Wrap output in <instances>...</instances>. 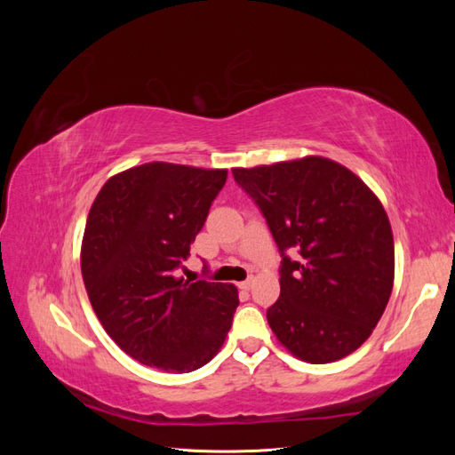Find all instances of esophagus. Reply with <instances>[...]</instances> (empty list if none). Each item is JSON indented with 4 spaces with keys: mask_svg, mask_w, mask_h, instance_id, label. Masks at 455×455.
Here are the masks:
<instances>
[{
    "mask_svg": "<svg viewBox=\"0 0 455 455\" xmlns=\"http://www.w3.org/2000/svg\"><path fill=\"white\" fill-rule=\"evenodd\" d=\"M252 286H254V279H246V281L239 283V288H241V291H251Z\"/></svg>",
    "mask_w": 455,
    "mask_h": 455,
    "instance_id": "obj_1",
    "label": "esophagus"
}]
</instances>
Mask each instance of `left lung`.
<instances>
[{
	"instance_id": "obj_1",
	"label": "left lung",
	"mask_w": 455,
	"mask_h": 455,
	"mask_svg": "<svg viewBox=\"0 0 455 455\" xmlns=\"http://www.w3.org/2000/svg\"><path fill=\"white\" fill-rule=\"evenodd\" d=\"M279 246L273 334L298 359L324 364L359 349L387 306L395 244L383 204L343 164L304 159L231 169ZM298 251V259L285 252Z\"/></svg>"
}]
</instances>
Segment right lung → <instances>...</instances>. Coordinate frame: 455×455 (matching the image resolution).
<instances>
[{"instance_id": "1", "label": "right lung", "mask_w": 455, "mask_h": 455, "mask_svg": "<svg viewBox=\"0 0 455 455\" xmlns=\"http://www.w3.org/2000/svg\"><path fill=\"white\" fill-rule=\"evenodd\" d=\"M226 169L154 161L102 186L87 218L81 273L108 336L134 361L194 371L222 347L239 306L233 284L178 279Z\"/></svg>"}]
</instances>
